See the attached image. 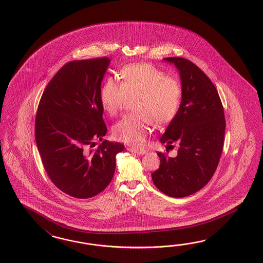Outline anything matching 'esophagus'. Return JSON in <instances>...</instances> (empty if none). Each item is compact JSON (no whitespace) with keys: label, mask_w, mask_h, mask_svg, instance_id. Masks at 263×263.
<instances>
[{"label":"esophagus","mask_w":263,"mask_h":263,"mask_svg":"<svg viewBox=\"0 0 263 263\" xmlns=\"http://www.w3.org/2000/svg\"><path fill=\"white\" fill-rule=\"evenodd\" d=\"M127 150H129V151L132 152V153L138 155H143L146 153V150H144V149H139V148L130 147L127 148Z\"/></svg>","instance_id":"esophagus-1"}]
</instances>
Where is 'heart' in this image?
Listing matches in <instances>:
<instances>
[{
    "mask_svg": "<svg viewBox=\"0 0 263 263\" xmlns=\"http://www.w3.org/2000/svg\"><path fill=\"white\" fill-rule=\"evenodd\" d=\"M120 83L107 78L100 90V103L108 115H118L128 99H133L135 113L122 117L112 127L117 141L135 147L144 145L155 124H168L179 112L182 86L176 78L153 64L139 63L124 66Z\"/></svg>",
    "mask_w": 263,
    "mask_h": 263,
    "instance_id": "obj_1",
    "label": "heart"
}]
</instances>
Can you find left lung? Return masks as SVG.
Here are the masks:
<instances>
[{
	"label": "left lung",
	"instance_id": "left-lung-1",
	"mask_svg": "<svg viewBox=\"0 0 263 263\" xmlns=\"http://www.w3.org/2000/svg\"><path fill=\"white\" fill-rule=\"evenodd\" d=\"M164 60L178 67L183 93L160 141L177 142L179 150L176 158L158 152L160 165L152 179L163 194L183 198L204 187L217 170L224 143V111L218 90L199 66L180 57Z\"/></svg>",
	"mask_w": 263,
	"mask_h": 263
}]
</instances>
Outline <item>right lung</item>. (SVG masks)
<instances>
[{"label": "right lung", "instance_id": "add662e5", "mask_svg": "<svg viewBox=\"0 0 263 263\" xmlns=\"http://www.w3.org/2000/svg\"><path fill=\"white\" fill-rule=\"evenodd\" d=\"M108 57L71 61L52 78L39 103L35 140L45 172L61 191L77 199L103 192L124 145L95 141L107 132L100 103Z\"/></svg>", "mask_w": 263, "mask_h": 263}]
</instances>
